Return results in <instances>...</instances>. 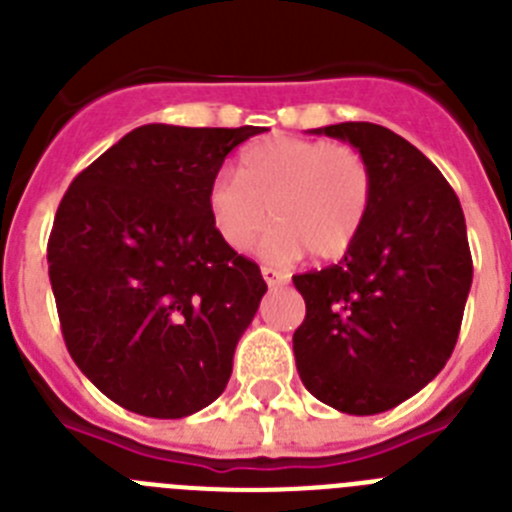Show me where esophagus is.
<instances>
[{"mask_svg":"<svg viewBox=\"0 0 512 512\" xmlns=\"http://www.w3.org/2000/svg\"><path fill=\"white\" fill-rule=\"evenodd\" d=\"M261 274H264V279L269 287H277V284L287 282V274H282V271L274 269V266H261Z\"/></svg>","mask_w":512,"mask_h":512,"instance_id":"34e87169","label":"esophagus"}]
</instances>
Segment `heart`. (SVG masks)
<instances>
[{
	"mask_svg": "<svg viewBox=\"0 0 512 512\" xmlns=\"http://www.w3.org/2000/svg\"><path fill=\"white\" fill-rule=\"evenodd\" d=\"M374 197L372 166L364 153L328 140H259L241 158V174L220 171L207 205L225 243L246 251L269 220L261 251L289 261L302 251L315 259H341L354 246Z\"/></svg>",
	"mask_w": 512,
	"mask_h": 512,
	"instance_id": "b5f03b06",
	"label": "heart"
}]
</instances>
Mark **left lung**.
<instances>
[{"label": "left lung", "mask_w": 512, "mask_h": 512, "mask_svg": "<svg viewBox=\"0 0 512 512\" xmlns=\"http://www.w3.org/2000/svg\"><path fill=\"white\" fill-rule=\"evenodd\" d=\"M348 140L372 166L366 223L343 259L295 274L305 320L297 372L320 402L377 415L441 372L459 338L472 253L459 197L405 138L374 122L318 128Z\"/></svg>", "instance_id": "left-lung-1"}]
</instances>
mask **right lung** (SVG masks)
<instances>
[{
  "label": "right lung",
  "mask_w": 512,
  "mask_h": 512,
  "mask_svg": "<svg viewBox=\"0 0 512 512\" xmlns=\"http://www.w3.org/2000/svg\"><path fill=\"white\" fill-rule=\"evenodd\" d=\"M259 133L143 125L63 194L48 238L63 341L130 413L184 418L223 395L266 282L220 238L207 192L225 156Z\"/></svg>",
  "instance_id": "add662e5"
}]
</instances>
